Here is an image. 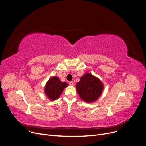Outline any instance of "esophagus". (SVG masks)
<instances>
[{
    "label": "esophagus",
    "mask_w": 146,
    "mask_h": 146,
    "mask_svg": "<svg viewBox=\"0 0 146 146\" xmlns=\"http://www.w3.org/2000/svg\"><path fill=\"white\" fill-rule=\"evenodd\" d=\"M74 84V82L73 81H71V82H69V85H70V86H73Z\"/></svg>",
    "instance_id": "34e87169"
}]
</instances>
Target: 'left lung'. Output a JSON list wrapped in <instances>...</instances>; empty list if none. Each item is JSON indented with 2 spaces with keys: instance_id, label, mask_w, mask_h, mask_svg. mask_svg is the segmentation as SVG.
<instances>
[{
  "instance_id": "8db88e82",
  "label": "left lung",
  "mask_w": 146,
  "mask_h": 146,
  "mask_svg": "<svg viewBox=\"0 0 146 146\" xmlns=\"http://www.w3.org/2000/svg\"><path fill=\"white\" fill-rule=\"evenodd\" d=\"M103 89L104 85L102 82L90 73L83 75L76 85V90L80 98L88 103L98 100Z\"/></svg>"
}]
</instances>
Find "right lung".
<instances>
[{"label":"right lung","mask_w":146,"mask_h":146,"mask_svg":"<svg viewBox=\"0 0 146 146\" xmlns=\"http://www.w3.org/2000/svg\"><path fill=\"white\" fill-rule=\"evenodd\" d=\"M67 86V83L61 82L56 76L52 77L47 81L45 86V94L50 100H55L59 98L64 88Z\"/></svg>","instance_id":"right-lung-1"}]
</instances>
